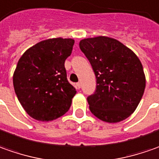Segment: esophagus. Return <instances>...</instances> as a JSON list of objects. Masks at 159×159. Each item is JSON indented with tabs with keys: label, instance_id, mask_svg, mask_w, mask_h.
I'll return each mask as SVG.
<instances>
[{
	"label": "esophagus",
	"instance_id": "obj_1",
	"mask_svg": "<svg viewBox=\"0 0 159 159\" xmlns=\"http://www.w3.org/2000/svg\"><path fill=\"white\" fill-rule=\"evenodd\" d=\"M76 87H77L78 89H80L81 87V82H78L77 84H76Z\"/></svg>",
	"mask_w": 159,
	"mask_h": 159
}]
</instances>
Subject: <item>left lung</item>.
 I'll list each match as a JSON object with an SVG mask.
<instances>
[{
  "label": "left lung",
  "instance_id": "1",
  "mask_svg": "<svg viewBox=\"0 0 159 159\" xmlns=\"http://www.w3.org/2000/svg\"><path fill=\"white\" fill-rule=\"evenodd\" d=\"M80 48L96 77V91L87 97L89 108L98 119L109 123L131 116L145 89V74L135 52L115 38H84Z\"/></svg>",
  "mask_w": 159,
  "mask_h": 159
}]
</instances>
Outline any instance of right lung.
<instances>
[{
	"label": "right lung",
	"mask_w": 159,
	"mask_h": 159,
	"mask_svg": "<svg viewBox=\"0 0 159 159\" xmlns=\"http://www.w3.org/2000/svg\"><path fill=\"white\" fill-rule=\"evenodd\" d=\"M74 40L55 37L30 47L18 60L13 74L15 92L33 119L50 122L65 115L76 89L68 82L65 61Z\"/></svg>",
	"instance_id": "right-lung-1"
}]
</instances>
